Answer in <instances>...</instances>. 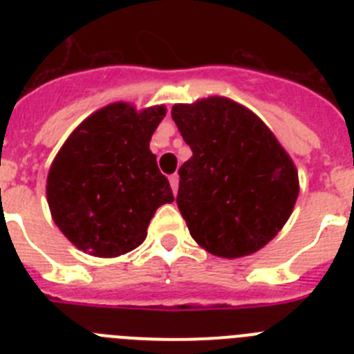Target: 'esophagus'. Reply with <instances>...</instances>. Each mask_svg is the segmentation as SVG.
Instances as JSON below:
<instances>
[{"mask_svg": "<svg viewBox=\"0 0 354 354\" xmlns=\"http://www.w3.org/2000/svg\"><path fill=\"white\" fill-rule=\"evenodd\" d=\"M170 186L174 193H177V189H179V175H170Z\"/></svg>", "mask_w": 354, "mask_h": 354, "instance_id": "esophagus-1", "label": "esophagus"}]
</instances>
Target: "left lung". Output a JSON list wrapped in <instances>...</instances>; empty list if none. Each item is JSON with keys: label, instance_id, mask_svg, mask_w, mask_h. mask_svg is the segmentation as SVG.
Returning a JSON list of instances; mask_svg holds the SVG:
<instances>
[{"label": "left lung", "instance_id": "8db88e82", "mask_svg": "<svg viewBox=\"0 0 354 354\" xmlns=\"http://www.w3.org/2000/svg\"><path fill=\"white\" fill-rule=\"evenodd\" d=\"M193 156L179 168L177 205L189 234L223 259L252 255L289 220L298 170L257 115L227 97L175 104Z\"/></svg>", "mask_w": 354, "mask_h": 354}]
</instances>
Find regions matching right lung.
Wrapping results in <instances>:
<instances>
[{
    "label": "right lung",
    "instance_id": "add662e5",
    "mask_svg": "<svg viewBox=\"0 0 354 354\" xmlns=\"http://www.w3.org/2000/svg\"><path fill=\"white\" fill-rule=\"evenodd\" d=\"M165 106L136 111L113 102L84 118L58 150L48 174L56 227L93 257H118L140 246L156 209L174 202L149 143Z\"/></svg>",
    "mask_w": 354,
    "mask_h": 354
}]
</instances>
